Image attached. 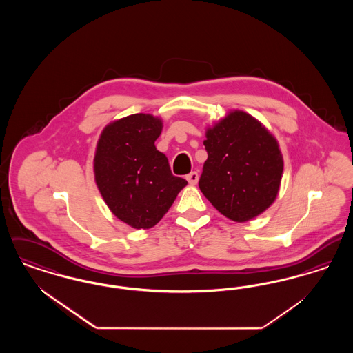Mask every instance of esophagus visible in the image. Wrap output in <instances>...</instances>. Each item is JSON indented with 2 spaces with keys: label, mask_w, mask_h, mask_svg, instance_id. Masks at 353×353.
Masks as SVG:
<instances>
[{
  "label": "esophagus",
  "mask_w": 353,
  "mask_h": 353,
  "mask_svg": "<svg viewBox=\"0 0 353 353\" xmlns=\"http://www.w3.org/2000/svg\"><path fill=\"white\" fill-rule=\"evenodd\" d=\"M186 180L190 185H196L199 183V173L197 172H190L188 176H186Z\"/></svg>",
  "instance_id": "esophagus-1"
}]
</instances>
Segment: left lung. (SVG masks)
Listing matches in <instances>:
<instances>
[{
    "label": "left lung",
    "mask_w": 353,
    "mask_h": 353,
    "mask_svg": "<svg viewBox=\"0 0 353 353\" xmlns=\"http://www.w3.org/2000/svg\"><path fill=\"white\" fill-rule=\"evenodd\" d=\"M208 159L199 186L221 214L246 222L275 201L283 156L276 139L252 115L235 110L206 130Z\"/></svg>",
    "instance_id": "8db88e82"
}]
</instances>
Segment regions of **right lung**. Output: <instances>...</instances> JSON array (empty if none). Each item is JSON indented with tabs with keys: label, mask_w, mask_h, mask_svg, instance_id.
Listing matches in <instances>:
<instances>
[{
	"label": "right lung",
	"mask_w": 353,
	"mask_h": 353,
	"mask_svg": "<svg viewBox=\"0 0 353 353\" xmlns=\"http://www.w3.org/2000/svg\"><path fill=\"white\" fill-rule=\"evenodd\" d=\"M161 130V119L134 114L105 125L97 144L94 174L101 197L134 229L154 226L188 184L172 174L167 156L154 147Z\"/></svg>",
	"instance_id": "add662e5"
}]
</instances>
